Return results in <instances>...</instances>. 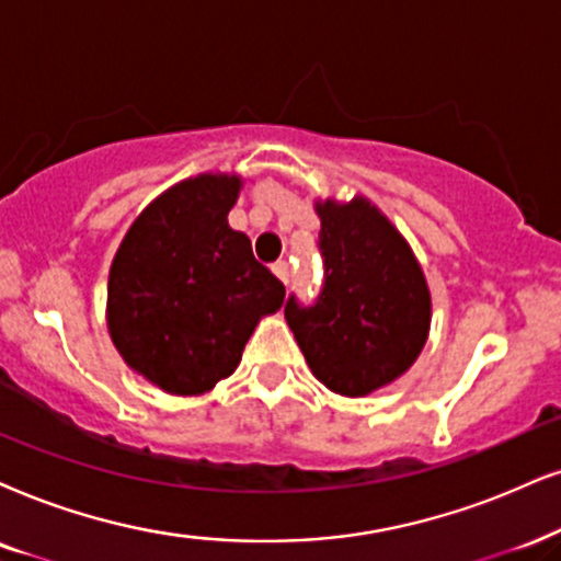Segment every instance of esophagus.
<instances>
[{"label":"esophagus","mask_w":561,"mask_h":561,"mask_svg":"<svg viewBox=\"0 0 561 561\" xmlns=\"http://www.w3.org/2000/svg\"><path fill=\"white\" fill-rule=\"evenodd\" d=\"M272 272L276 274V279H279L282 285H287V282H289V264H287V261H276V264L272 266Z\"/></svg>","instance_id":"esophagus-1"}]
</instances>
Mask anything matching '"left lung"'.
Returning <instances> with one entry per match:
<instances>
[{"label": "left lung", "mask_w": 561, "mask_h": 561, "mask_svg": "<svg viewBox=\"0 0 561 561\" xmlns=\"http://www.w3.org/2000/svg\"><path fill=\"white\" fill-rule=\"evenodd\" d=\"M325 285L313 308L295 297L287 325L310 373L346 399L391 386L416 363L430 336L432 295L399 228L370 198H316Z\"/></svg>", "instance_id": "1"}]
</instances>
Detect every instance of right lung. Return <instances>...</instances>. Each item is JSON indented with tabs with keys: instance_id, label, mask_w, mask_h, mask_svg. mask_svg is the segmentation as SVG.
<instances>
[{
	"instance_id": "1",
	"label": "right lung",
	"mask_w": 561,
	"mask_h": 561,
	"mask_svg": "<svg viewBox=\"0 0 561 561\" xmlns=\"http://www.w3.org/2000/svg\"><path fill=\"white\" fill-rule=\"evenodd\" d=\"M243 179L198 173L152 198L118 245L105 323L134 373L170 396H204L230 378L285 285L230 228Z\"/></svg>"
}]
</instances>
